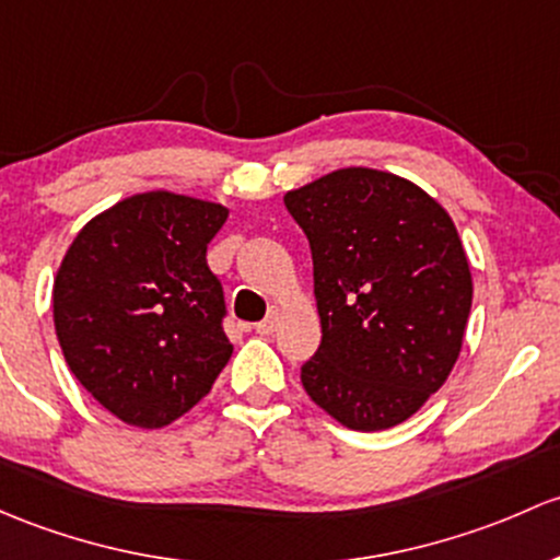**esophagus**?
<instances>
[{
    "mask_svg": "<svg viewBox=\"0 0 560 560\" xmlns=\"http://www.w3.org/2000/svg\"><path fill=\"white\" fill-rule=\"evenodd\" d=\"M279 319H281V311L279 308H270L268 316H265L262 322H257V332L260 335H273L276 329H279Z\"/></svg>",
    "mask_w": 560,
    "mask_h": 560,
    "instance_id": "obj_1",
    "label": "esophagus"
}]
</instances>
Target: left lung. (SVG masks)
Masks as SVG:
<instances>
[{
  "mask_svg": "<svg viewBox=\"0 0 560 560\" xmlns=\"http://www.w3.org/2000/svg\"><path fill=\"white\" fill-rule=\"evenodd\" d=\"M314 257L308 397L357 432L397 427L451 375L472 308L456 225L413 182L340 168L284 196Z\"/></svg>",
  "mask_w": 560,
  "mask_h": 560,
  "instance_id": "left-lung-1",
  "label": "left lung"
}]
</instances>
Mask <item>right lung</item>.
Wrapping results in <instances>:
<instances>
[{"label":"right lung","instance_id":"add662e5","mask_svg":"<svg viewBox=\"0 0 560 560\" xmlns=\"http://www.w3.org/2000/svg\"><path fill=\"white\" fill-rule=\"evenodd\" d=\"M228 209L155 190L93 217L52 284V322L74 378L112 416L166 427L198 405L233 354L206 246Z\"/></svg>","mask_w":560,"mask_h":560}]
</instances>
